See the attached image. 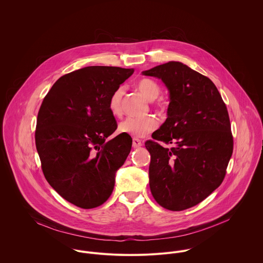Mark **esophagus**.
<instances>
[{
	"mask_svg": "<svg viewBox=\"0 0 263 263\" xmlns=\"http://www.w3.org/2000/svg\"><path fill=\"white\" fill-rule=\"evenodd\" d=\"M143 146V143H142V141L141 140H139V139H134L133 140V147L136 149V148H140V147H142Z\"/></svg>",
	"mask_w": 263,
	"mask_h": 263,
	"instance_id": "34e87169",
	"label": "esophagus"
}]
</instances>
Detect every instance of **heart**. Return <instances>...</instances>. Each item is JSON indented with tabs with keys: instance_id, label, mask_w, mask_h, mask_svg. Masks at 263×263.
I'll return each mask as SVG.
<instances>
[{
	"instance_id": "obj_1",
	"label": "heart",
	"mask_w": 263,
	"mask_h": 263,
	"mask_svg": "<svg viewBox=\"0 0 263 263\" xmlns=\"http://www.w3.org/2000/svg\"><path fill=\"white\" fill-rule=\"evenodd\" d=\"M137 89L149 101L155 100L160 94L159 85L151 79H142L137 83ZM122 96L123 89H116L109 99V110L114 116H119L122 112ZM158 122L155 117L148 115L144 117H127L118 125V130L121 134L128 135L135 138H144L155 130Z\"/></svg>"
}]
</instances>
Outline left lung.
I'll return each instance as SVG.
<instances>
[{
	"instance_id": "1",
	"label": "left lung",
	"mask_w": 263,
	"mask_h": 263,
	"mask_svg": "<svg viewBox=\"0 0 263 263\" xmlns=\"http://www.w3.org/2000/svg\"><path fill=\"white\" fill-rule=\"evenodd\" d=\"M143 75L161 79L169 91L167 119L145 146L155 200L178 212L194 206L221 185L233 153L226 104L215 84L180 62L157 66ZM160 140L174 143L171 149Z\"/></svg>"
}]
</instances>
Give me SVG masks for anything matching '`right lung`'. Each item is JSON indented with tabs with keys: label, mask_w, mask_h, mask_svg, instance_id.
I'll use <instances>...</instances> for the list:
<instances>
[{
	"label": "right lung",
	"mask_w": 263,
	"mask_h": 263,
	"mask_svg": "<svg viewBox=\"0 0 263 263\" xmlns=\"http://www.w3.org/2000/svg\"><path fill=\"white\" fill-rule=\"evenodd\" d=\"M134 69L92 66L61 77L38 111L35 144L49 185L82 209L104 203L133 140L107 138L117 128L109 110L113 92Z\"/></svg>",
	"instance_id": "1"
}]
</instances>
